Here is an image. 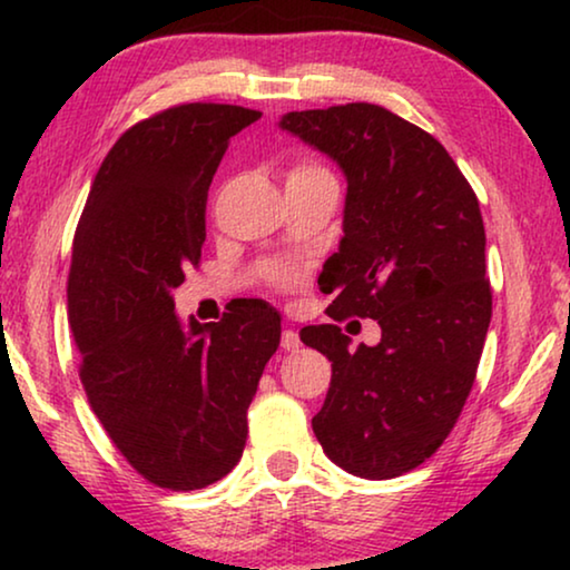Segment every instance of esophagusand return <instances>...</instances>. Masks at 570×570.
<instances>
[{
    "instance_id": "esophagus-1",
    "label": "esophagus",
    "mask_w": 570,
    "mask_h": 570,
    "mask_svg": "<svg viewBox=\"0 0 570 570\" xmlns=\"http://www.w3.org/2000/svg\"><path fill=\"white\" fill-rule=\"evenodd\" d=\"M279 345H283L285 353H298V347H301V337H298V332L285 330V332H283V337H279Z\"/></svg>"
}]
</instances>
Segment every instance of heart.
Listing matches in <instances>:
<instances>
[{
  "instance_id": "heart-1",
  "label": "heart",
  "mask_w": 570,
  "mask_h": 570,
  "mask_svg": "<svg viewBox=\"0 0 570 570\" xmlns=\"http://www.w3.org/2000/svg\"><path fill=\"white\" fill-rule=\"evenodd\" d=\"M316 170H324V168H318V166H298V168H293V174H316Z\"/></svg>"
}]
</instances>
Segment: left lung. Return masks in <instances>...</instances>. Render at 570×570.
Masks as SVG:
<instances>
[{"label": "left lung", "mask_w": 570, "mask_h": 570, "mask_svg": "<svg viewBox=\"0 0 570 570\" xmlns=\"http://www.w3.org/2000/svg\"><path fill=\"white\" fill-rule=\"evenodd\" d=\"M279 127L347 178L345 236L322 272L332 324L301 330L332 361L314 433L345 472L400 478L446 441L478 376L493 314L478 197L439 139L381 106L291 111ZM350 315L377 318L376 348L348 353Z\"/></svg>", "instance_id": "1"}]
</instances>
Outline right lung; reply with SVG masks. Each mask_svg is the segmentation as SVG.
Here are the masks:
<instances>
[{"label": "right lung", "instance_id": "add662e5", "mask_svg": "<svg viewBox=\"0 0 570 570\" xmlns=\"http://www.w3.org/2000/svg\"><path fill=\"white\" fill-rule=\"evenodd\" d=\"M259 116L181 104L137 121L100 163L77 223L67 308L80 381L114 446L158 488H207L238 464L248 404L279 345V314L264 301L184 326L170 295L199 264L230 137Z\"/></svg>", "mask_w": 570, "mask_h": 570}]
</instances>
